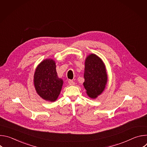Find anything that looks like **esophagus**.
<instances>
[{"instance_id": "esophagus-1", "label": "esophagus", "mask_w": 147, "mask_h": 147, "mask_svg": "<svg viewBox=\"0 0 147 147\" xmlns=\"http://www.w3.org/2000/svg\"><path fill=\"white\" fill-rule=\"evenodd\" d=\"M69 84L70 86H74V85L76 84V83H75V82L73 81L69 80Z\"/></svg>"}]
</instances>
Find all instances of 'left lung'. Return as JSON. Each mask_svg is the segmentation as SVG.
Listing matches in <instances>:
<instances>
[{
  "label": "left lung",
  "instance_id": "1",
  "mask_svg": "<svg viewBox=\"0 0 147 147\" xmlns=\"http://www.w3.org/2000/svg\"><path fill=\"white\" fill-rule=\"evenodd\" d=\"M84 82L83 86L87 95L95 99L105 89L108 82V74L103 60L96 55H88L85 60Z\"/></svg>",
  "mask_w": 147,
  "mask_h": 147
}]
</instances>
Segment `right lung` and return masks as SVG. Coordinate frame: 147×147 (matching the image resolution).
Segmentation results:
<instances>
[{
	"label": "right lung",
	"instance_id": "obj_1",
	"mask_svg": "<svg viewBox=\"0 0 147 147\" xmlns=\"http://www.w3.org/2000/svg\"><path fill=\"white\" fill-rule=\"evenodd\" d=\"M34 84L38 95L43 99L49 102L57 100L63 81L57 76L53 59H45L38 65L34 75Z\"/></svg>",
	"mask_w": 147,
	"mask_h": 147
}]
</instances>
